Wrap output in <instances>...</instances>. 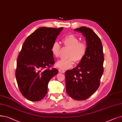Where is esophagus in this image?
<instances>
[{
	"mask_svg": "<svg viewBox=\"0 0 122 122\" xmlns=\"http://www.w3.org/2000/svg\"><path fill=\"white\" fill-rule=\"evenodd\" d=\"M59 71L61 73H65V71L64 70H62V69H59Z\"/></svg>",
	"mask_w": 122,
	"mask_h": 122,
	"instance_id": "34e87169",
	"label": "esophagus"
}]
</instances>
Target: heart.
Returning <instances> with one entry per match:
<instances>
[{"mask_svg": "<svg viewBox=\"0 0 122 122\" xmlns=\"http://www.w3.org/2000/svg\"><path fill=\"white\" fill-rule=\"evenodd\" d=\"M62 42L65 47L70 48L67 55L69 58L58 61L56 63V66L60 69L66 70L73 66L74 61L78 63L83 59L87 51V46L83 42H80L79 39L73 34L65 36ZM60 51L61 47L59 43L54 42L51 48L52 55L55 57L58 58L60 56Z\"/></svg>", "mask_w": 122, "mask_h": 122, "instance_id": "heart-1", "label": "heart"}]
</instances>
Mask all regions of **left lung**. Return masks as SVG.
<instances>
[{"label": "left lung", "mask_w": 122, "mask_h": 122, "mask_svg": "<svg viewBox=\"0 0 122 122\" xmlns=\"http://www.w3.org/2000/svg\"><path fill=\"white\" fill-rule=\"evenodd\" d=\"M74 30L85 37L87 51L75 68L65 72L66 89L69 96L81 101L90 97L100 86L104 54L101 41L91 28L82 26Z\"/></svg>", "instance_id": "1"}]
</instances>
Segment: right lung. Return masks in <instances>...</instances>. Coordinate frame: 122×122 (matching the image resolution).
<instances>
[{"mask_svg":"<svg viewBox=\"0 0 122 122\" xmlns=\"http://www.w3.org/2000/svg\"><path fill=\"white\" fill-rule=\"evenodd\" d=\"M63 28H39L23 44L15 76L21 93L31 101H38L46 96L49 81L58 73L56 69H49L55 63L51 48Z\"/></svg>","mask_w":122,"mask_h":122,"instance_id":"right-lung-1","label":"right lung"}]
</instances>
